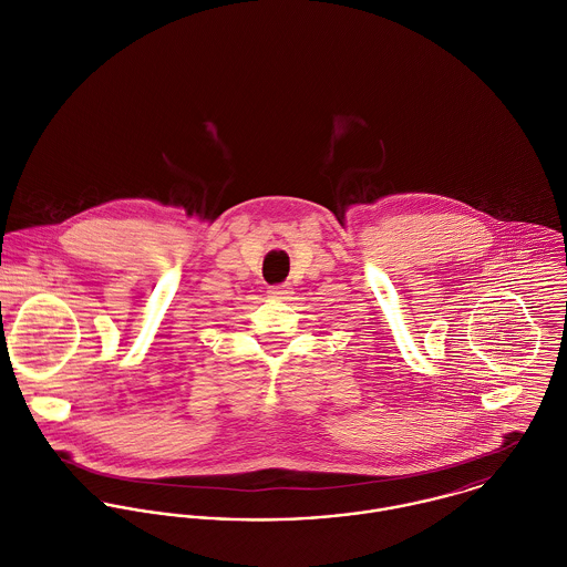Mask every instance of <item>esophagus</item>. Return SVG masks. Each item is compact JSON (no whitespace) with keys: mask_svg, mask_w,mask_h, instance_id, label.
Instances as JSON below:
<instances>
[{"mask_svg":"<svg viewBox=\"0 0 567 567\" xmlns=\"http://www.w3.org/2000/svg\"><path fill=\"white\" fill-rule=\"evenodd\" d=\"M292 288L288 286V284H284V286H272L270 290H268V297L270 299H275V301H290L292 299Z\"/></svg>","mask_w":567,"mask_h":567,"instance_id":"obj_1","label":"esophagus"}]
</instances>
